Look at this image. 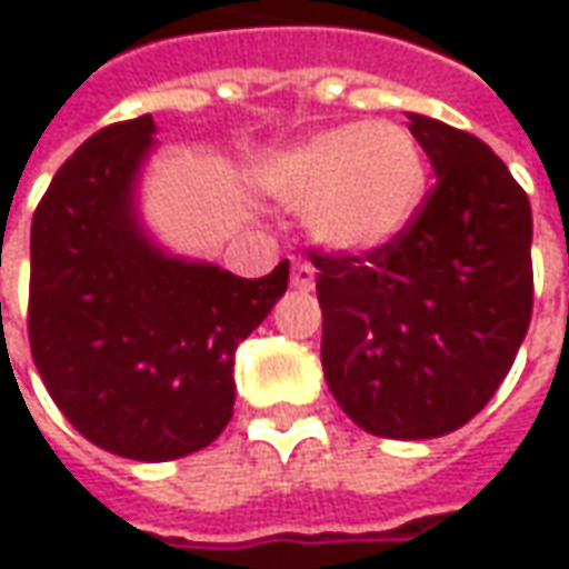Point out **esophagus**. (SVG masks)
Segmentation results:
<instances>
[{
	"label": "esophagus",
	"instance_id": "esophagus-1",
	"mask_svg": "<svg viewBox=\"0 0 569 569\" xmlns=\"http://www.w3.org/2000/svg\"><path fill=\"white\" fill-rule=\"evenodd\" d=\"M291 284H295L297 291H313L317 272H313V266H310L307 259H295V262H291Z\"/></svg>",
	"mask_w": 569,
	"mask_h": 569
}]
</instances>
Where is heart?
I'll return each instance as SVG.
<instances>
[{
	"label": "heart",
	"instance_id": "heart-1",
	"mask_svg": "<svg viewBox=\"0 0 569 569\" xmlns=\"http://www.w3.org/2000/svg\"><path fill=\"white\" fill-rule=\"evenodd\" d=\"M256 183L278 206L307 211L322 250L367 256L415 224L427 192L425 148L402 122H341L274 148Z\"/></svg>",
	"mask_w": 569,
	"mask_h": 569
}]
</instances>
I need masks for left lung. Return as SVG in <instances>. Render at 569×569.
Segmentation results:
<instances>
[{"instance_id":"left-lung-1","label":"left lung","mask_w":569,"mask_h":569,"mask_svg":"<svg viewBox=\"0 0 569 569\" xmlns=\"http://www.w3.org/2000/svg\"><path fill=\"white\" fill-rule=\"evenodd\" d=\"M437 183L380 252H313L322 373L373 437L430 440L491 402L532 319V206L481 139L408 113Z\"/></svg>"}]
</instances>
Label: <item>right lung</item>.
Segmentation results:
<instances>
[{
    "label": "right lung",
    "mask_w": 569,
    "mask_h": 569,
    "mask_svg": "<svg viewBox=\"0 0 569 569\" xmlns=\"http://www.w3.org/2000/svg\"><path fill=\"white\" fill-rule=\"evenodd\" d=\"M154 120L113 122L56 170L31 224V355L81 437L136 462L208 447L233 418V351L288 291L164 250L139 214Z\"/></svg>",
    "instance_id": "right-lung-1"
}]
</instances>
